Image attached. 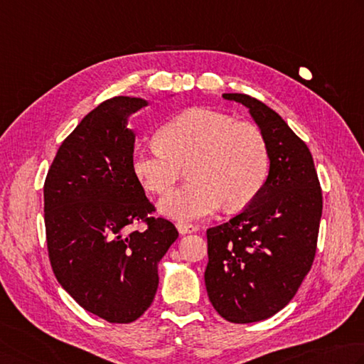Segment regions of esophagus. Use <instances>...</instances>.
Here are the masks:
<instances>
[{"instance_id": "1", "label": "esophagus", "mask_w": 364, "mask_h": 364, "mask_svg": "<svg viewBox=\"0 0 364 364\" xmlns=\"http://www.w3.org/2000/svg\"><path fill=\"white\" fill-rule=\"evenodd\" d=\"M176 229L181 235L197 232V227L192 225V224H188V223H176Z\"/></svg>"}]
</instances>
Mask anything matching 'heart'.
<instances>
[{
  "mask_svg": "<svg viewBox=\"0 0 364 364\" xmlns=\"http://www.w3.org/2000/svg\"><path fill=\"white\" fill-rule=\"evenodd\" d=\"M159 144L135 148L132 173L154 194L172 189L183 167L191 181L170 192L159 210L176 220L202 219L243 208L259 196L269 173V149L257 126L237 123L213 109H189L159 129Z\"/></svg>",
  "mask_w": 364,
  "mask_h": 364,
  "instance_id": "b5f03b06",
  "label": "heart"
}]
</instances>
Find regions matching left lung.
Wrapping results in <instances>:
<instances>
[{
    "label": "left lung",
    "instance_id": "obj_1",
    "mask_svg": "<svg viewBox=\"0 0 364 364\" xmlns=\"http://www.w3.org/2000/svg\"><path fill=\"white\" fill-rule=\"evenodd\" d=\"M223 97L249 109L267 140L269 173L243 211L206 230L205 286L220 317L252 323L286 308L309 273L322 189L309 148L274 110L240 92Z\"/></svg>",
    "mask_w": 364,
    "mask_h": 364
}]
</instances>
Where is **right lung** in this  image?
Listing matches in <instances>:
<instances>
[{"label": "right lung", "instance_id": "add662e5", "mask_svg": "<svg viewBox=\"0 0 364 364\" xmlns=\"http://www.w3.org/2000/svg\"><path fill=\"white\" fill-rule=\"evenodd\" d=\"M145 99L117 96L85 117L56 151L44 184L50 265L91 314L131 323L151 306L158 263L178 238L132 173L135 134L127 118ZM146 223L144 231L130 227Z\"/></svg>", "mask_w": 364, "mask_h": 364}]
</instances>
